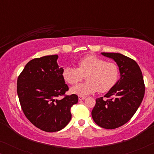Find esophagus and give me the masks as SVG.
<instances>
[{"label":"esophagus","instance_id":"esophagus-1","mask_svg":"<svg viewBox=\"0 0 154 154\" xmlns=\"http://www.w3.org/2000/svg\"><path fill=\"white\" fill-rule=\"evenodd\" d=\"M85 98H86V97H83V96H79V100L80 101L85 100Z\"/></svg>","mask_w":154,"mask_h":154}]
</instances>
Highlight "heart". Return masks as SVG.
Instances as JSON below:
<instances>
[{"label": "heart", "mask_w": 154, "mask_h": 154, "mask_svg": "<svg viewBox=\"0 0 154 154\" xmlns=\"http://www.w3.org/2000/svg\"><path fill=\"white\" fill-rule=\"evenodd\" d=\"M85 75L87 81L71 88L72 94L88 96L94 92H106L114 87L119 76V67L115 63L106 62L95 55H89L78 62V68L67 66L62 71L63 79L69 84H75Z\"/></svg>", "instance_id": "heart-1"}]
</instances>
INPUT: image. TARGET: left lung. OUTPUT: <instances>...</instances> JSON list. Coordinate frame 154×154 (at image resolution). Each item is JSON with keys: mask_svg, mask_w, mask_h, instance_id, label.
<instances>
[{"mask_svg": "<svg viewBox=\"0 0 154 154\" xmlns=\"http://www.w3.org/2000/svg\"><path fill=\"white\" fill-rule=\"evenodd\" d=\"M101 54L116 62L121 78L105 94L106 98L97 99L92 117L100 127L115 129L129 121L140 106L145 92L144 79L134 60L120 53Z\"/></svg>", "mask_w": 154, "mask_h": 154, "instance_id": "left-lung-1", "label": "left lung"}]
</instances>
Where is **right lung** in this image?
<instances>
[{
  "label": "right lung",
  "mask_w": 154,
  "mask_h": 154,
  "mask_svg": "<svg viewBox=\"0 0 154 154\" xmlns=\"http://www.w3.org/2000/svg\"><path fill=\"white\" fill-rule=\"evenodd\" d=\"M58 55L44 56L27 63L17 79V94L24 115L33 125L48 132L60 131L71 119L76 94L64 97L69 90L59 67Z\"/></svg>",
  "instance_id": "add662e5"
}]
</instances>
